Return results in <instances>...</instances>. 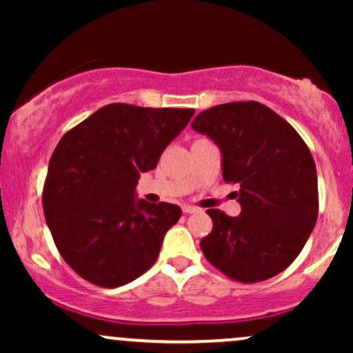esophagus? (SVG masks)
<instances>
[{
	"label": "esophagus",
	"mask_w": 353,
	"mask_h": 353,
	"mask_svg": "<svg viewBox=\"0 0 353 353\" xmlns=\"http://www.w3.org/2000/svg\"><path fill=\"white\" fill-rule=\"evenodd\" d=\"M197 208H194V205H188V204H184L182 205V212L184 214H194V212H197Z\"/></svg>",
	"instance_id": "obj_1"
}]
</instances>
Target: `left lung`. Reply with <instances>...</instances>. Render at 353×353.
<instances>
[{
    "label": "left lung",
    "instance_id": "8db88e82",
    "mask_svg": "<svg viewBox=\"0 0 353 353\" xmlns=\"http://www.w3.org/2000/svg\"><path fill=\"white\" fill-rule=\"evenodd\" d=\"M222 151V177L239 184L241 216L209 209L205 259L237 282L255 283L295 261L319 214L317 169L299 132L257 101L219 104L192 121Z\"/></svg>",
    "mask_w": 353,
    "mask_h": 353
}]
</instances>
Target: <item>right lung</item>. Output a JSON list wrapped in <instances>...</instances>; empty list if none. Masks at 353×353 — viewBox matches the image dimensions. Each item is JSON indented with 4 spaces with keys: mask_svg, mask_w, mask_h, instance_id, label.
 Listing matches in <instances>:
<instances>
[{
    "mask_svg": "<svg viewBox=\"0 0 353 353\" xmlns=\"http://www.w3.org/2000/svg\"><path fill=\"white\" fill-rule=\"evenodd\" d=\"M192 116L194 109L114 103L61 137L43 209L61 257L84 281L114 289L156 262L181 209L136 201L134 189Z\"/></svg>",
    "mask_w": 353,
    "mask_h": 353,
    "instance_id": "right-lung-1",
    "label": "right lung"
}]
</instances>
